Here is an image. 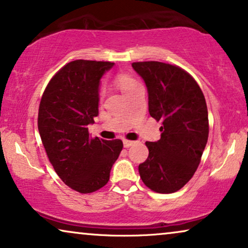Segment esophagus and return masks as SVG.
Returning <instances> with one entry per match:
<instances>
[{"label": "esophagus", "instance_id": "esophagus-1", "mask_svg": "<svg viewBox=\"0 0 248 248\" xmlns=\"http://www.w3.org/2000/svg\"><path fill=\"white\" fill-rule=\"evenodd\" d=\"M134 144H135V141H133V140H124V146L126 147V148L130 147L131 145H134Z\"/></svg>", "mask_w": 248, "mask_h": 248}]
</instances>
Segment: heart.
Masks as SVG:
<instances>
[{
    "instance_id": "1",
    "label": "heart",
    "mask_w": 248,
    "mask_h": 248,
    "mask_svg": "<svg viewBox=\"0 0 248 248\" xmlns=\"http://www.w3.org/2000/svg\"><path fill=\"white\" fill-rule=\"evenodd\" d=\"M115 84L120 90L122 93L126 94L130 88H133L134 86L137 85V81L135 80L134 78H131L129 75L126 74H119L117 77H115Z\"/></svg>"
}]
</instances>
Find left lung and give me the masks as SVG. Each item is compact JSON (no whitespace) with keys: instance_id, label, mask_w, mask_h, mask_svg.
I'll list each match as a JSON object with an SVG mask.
<instances>
[{"instance_id":"left-lung-1","label":"left lung","mask_w":248,"mask_h":248,"mask_svg":"<svg viewBox=\"0 0 248 248\" xmlns=\"http://www.w3.org/2000/svg\"><path fill=\"white\" fill-rule=\"evenodd\" d=\"M143 78L151 117L162 121L161 138L146 141L148 157L138 171L143 183L156 193L179 190L194 176L209 137L204 95L195 79L177 65L134 62Z\"/></svg>"}]
</instances>
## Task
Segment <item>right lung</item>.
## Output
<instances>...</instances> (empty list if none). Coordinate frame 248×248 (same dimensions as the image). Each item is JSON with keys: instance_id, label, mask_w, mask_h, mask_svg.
<instances>
[{"instance_id": "obj_1", "label": "right lung", "mask_w": 248, "mask_h": 248, "mask_svg": "<svg viewBox=\"0 0 248 248\" xmlns=\"http://www.w3.org/2000/svg\"><path fill=\"white\" fill-rule=\"evenodd\" d=\"M114 63L76 60L51 79L38 110V131L61 180L87 194L108 184L124 147L120 140L91 138L88 124L98 115L101 78Z\"/></svg>"}]
</instances>
